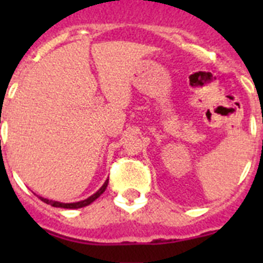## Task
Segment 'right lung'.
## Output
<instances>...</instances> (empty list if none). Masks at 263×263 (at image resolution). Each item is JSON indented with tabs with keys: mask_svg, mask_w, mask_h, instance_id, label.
Masks as SVG:
<instances>
[{
	"mask_svg": "<svg viewBox=\"0 0 263 263\" xmlns=\"http://www.w3.org/2000/svg\"><path fill=\"white\" fill-rule=\"evenodd\" d=\"M108 182H109V179H106L105 183H104V184H103V187L100 188V190L96 192V194H93V195H92V196H89V197H88V199H85V200L76 201V203H60V201L48 200V199H45V197H42V196H39V199H41L42 201H45L46 204H50V205L57 206V208H67V210H78V208H83V206H87V205H89L90 203H93V201L96 200L97 197H99L100 195H101L104 191H105L106 187H108Z\"/></svg>",
	"mask_w": 263,
	"mask_h": 263,
	"instance_id": "obj_1",
	"label": "right lung"
}]
</instances>
